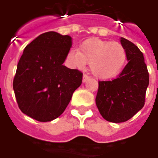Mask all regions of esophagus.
<instances>
[{"label": "esophagus", "instance_id": "1", "mask_svg": "<svg viewBox=\"0 0 158 158\" xmlns=\"http://www.w3.org/2000/svg\"><path fill=\"white\" fill-rule=\"evenodd\" d=\"M88 79H89V77H88L87 75L84 74L83 75V79H82V80H83V83H85V82H86Z\"/></svg>", "mask_w": 158, "mask_h": 158}]
</instances>
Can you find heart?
Here are the masks:
<instances>
[{
    "label": "heart",
    "mask_w": 158,
    "mask_h": 158,
    "mask_svg": "<svg viewBox=\"0 0 158 158\" xmlns=\"http://www.w3.org/2000/svg\"><path fill=\"white\" fill-rule=\"evenodd\" d=\"M66 60L77 69H83L90 63V69L95 77L108 80L117 77L123 70L127 52L120 43L91 38L81 43L78 51L70 50Z\"/></svg>",
    "instance_id": "1"
}]
</instances>
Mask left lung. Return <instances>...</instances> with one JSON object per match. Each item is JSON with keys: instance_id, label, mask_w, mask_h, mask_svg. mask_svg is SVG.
I'll list each match as a JSON object with an SVG mask.
<instances>
[{"instance_id": "obj_1", "label": "left lung", "mask_w": 158, "mask_h": 158, "mask_svg": "<svg viewBox=\"0 0 158 158\" xmlns=\"http://www.w3.org/2000/svg\"><path fill=\"white\" fill-rule=\"evenodd\" d=\"M120 42L127 52L128 63L117 79L98 82L96 97L101 116L112 123L125 122L142 109L149 85V73L143 52L123 37Z\"/></svg>"}]
</instances>
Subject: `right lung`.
<instances>
[{"mask_svg": "<svg viewBox=\"0 0 158 158\" xmlns=\"http://www.w3.org/2000/svg\"><path fill=\"white\" fill-rule=\"evenodd\" d=\"M73 39L56 32L39 35L24 49L13 82L20 110L40 122L64 112L82 83V73L63 65Z\"/></svg>", "mask_w": 158, "mask_h": 158, "instance_id": "obj_1", "label": "right lung"}]
</instances>
